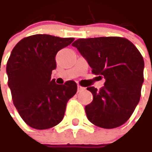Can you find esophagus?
Masks as SVG:
<instances>
[{
  "mask_svg": "<svg viewBox=\"0 0 152 152\" xmlns=\"http://www.w3.org/2000/svg\"><path fill=\"white\" fill-rule=\"evenodd\" d=\"M84 90H85V88L82 87V86H80V85H78V92H80V91H84Z\"/></svg>",
  "mask_w": 152,
  "mask_h": 152,
  "instance_id": "34e87169",
  "label": "esophagus"
}]
</instances>
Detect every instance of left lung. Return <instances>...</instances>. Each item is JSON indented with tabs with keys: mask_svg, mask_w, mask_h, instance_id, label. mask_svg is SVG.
<instances>
[{
	"mask_svg": "<svg viewBox=\"0 0 152 152\" xmlns=\"http://www.w3.org/2000/svg\"><path fill=\"white\" fill-rule=\"evenodd\" d=\"M91 68L104 77V87L87 88L93 100L86 105L88 120L103 129H115L129 119L141 97L144 61L130 41L119 37L80 38L72 44Z\"/></svg>",
	"mask_w": 152,
	"mask_h": 152,
	"instance_id": "obj_1",
	"label": "left lung"
}]
</instances>
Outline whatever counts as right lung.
<instances>
[{"label":"right lung","instance_id":"right-lung-1","mask_svg":"<svg viewBox=\"0 0 152 152\" xmlns=\"http://www.w3.org/2000/svg\"><path fill=\"white\" fill-rule=\"evenodd\" d=\"M74 38L36 34L19 41L6 64L8 86L14 105L23 120L36 129H47L63 119L68 101L77 92V83H56L50 79L56 68V56Z\"/></svg>","mask_w":152,"mask_h":152}]
</instances>
